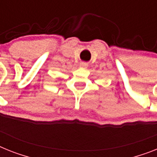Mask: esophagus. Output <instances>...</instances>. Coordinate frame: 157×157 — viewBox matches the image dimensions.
<instances>
[{"label":"esophagus","mask_w":157,"mask_h":157,"mask_svg":"<svg viewBox=\"0 0 157 157\" xmlns=\"http://www.w3.org/2000/svg\"><path fill=\"white\" fill-rule=\"evenodd\" d=\"M80 66L81 67V68H86L87 67H88V64H87L86 62H82L81 64V65Z\"/></svg>","instance_id":"esophagus-1"}]
</instances>
